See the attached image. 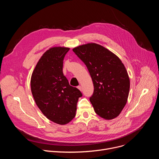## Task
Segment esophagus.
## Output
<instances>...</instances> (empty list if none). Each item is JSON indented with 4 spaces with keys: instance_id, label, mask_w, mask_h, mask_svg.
Returning a JSON list of instances; mask_svg holds the SVG:
<instances>
[{
    "instance_id": "obj_1",
    "label": "esophagus",
    "mask_w": 159,
    "mask_h": 159,
    "mask_svg": "<svg viewBox=\"0 0 159 159\" xmlns=\"http://www.w3.org/2000/svg\"><path fill=\"white\" fill-rule=\"evenodd\" d=\"M77 88L80 90V91H82V87L81 86H78Z\"/></svg>"
}]
</instances>
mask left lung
I'll use <instances>...</instances> for the list:
<instances>
[{
    "instance_id": "1",
    "label": "left lung",
    "mask_w": 159,
    "mask_h": 159,
    "mask_svg": "<svg viewBox=\"0 0 159 159\" xmlns=\"http://www.w3.org/2000/svg\"><path fill=\"white\" fill-rule=\"evenodd\" d=\"M73 52L85 63L92 78L94 89L90 101L96 114L105 120L118 116L127 102L130 86L121 60L96 43L80 45Z\"/></svg>"
}]
</instances>
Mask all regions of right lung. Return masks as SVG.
<instances>
[{"instance_id":"obj_1","label":"right lung","mask_w":159,"mask_h":159,"mask_svg":"<svg viewBox=\"0 0 159 159\" xmlns=\"http://www.w3.org/2000/svg\"><path fill=\"white\" fill-rule=\"evenodd\" d=\"M69 48L53 47L42 55L31 78L35 102L50 121L65 125L75 116L80 90L70 85L63 74V59Z\"/></svg>"}]
</instances>
